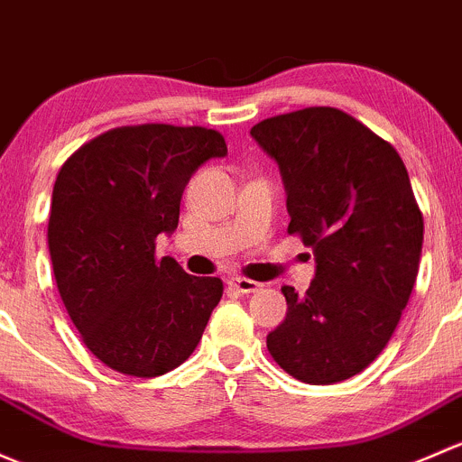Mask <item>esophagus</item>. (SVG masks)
<instances>
[{
    "instance_id": "1",
    "label": "esophagus",
    "mask_w": 462,
    "mask_h": 462,
    "mask_svg": "<svg viewBox=\"0 0 462 462\" xmlns=\"http://www.w3.org/2000/svg\"><path fill=\"white\" fill-rule=\"evenodd\" d=\"M229 284L233 289H237L240 293H255L263 289V284L255 282V280H249V278H233Z\"/></svg>"
}]
</instances>
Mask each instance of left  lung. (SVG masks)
<instances>
[{"mask_svg": "<svg viewBox=\"0 0 462 462\" xmlns=\"http://www.w3.org/2000/svg\"><path fill=\"white\" fill-rule=\"evenodd\" d=\"M280 166L289 233L316 255L304 296L282 287L287 318L266 336L271 358L309 384H334L374 363L411 296L422 213L398 151L331 106L251 128Z\"/></svg>", "mask_w": 462, "mask_h": 462, "instance_id": "obj_1", "label": "left lung"}]
</instances>
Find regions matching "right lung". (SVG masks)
<instances>
[{"label":"right lung","mask_w":462,"mask_h":462,"mask_svg":"<svg viewBox=\"0 0 462 462\" xmlns=\"http://www.w3.org/2000/svg\"><path fill=\"white\" fill-rule=\"evenodd\" d=\"M222 155L213 128L133 125L61 164L49 213L55 282L82 342L113 372L155 378L196 351L225 284L158 260L155 240L178 229L198 166Z\"/></svg>","instance_id":"right-lung-1"}]
</instances>
